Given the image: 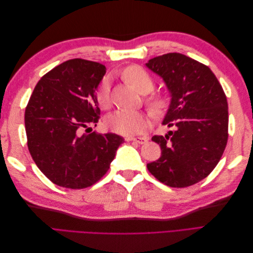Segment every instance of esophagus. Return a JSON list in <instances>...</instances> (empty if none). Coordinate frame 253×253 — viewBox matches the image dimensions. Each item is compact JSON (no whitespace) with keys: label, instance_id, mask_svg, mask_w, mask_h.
Masks as SVG:
<instances>
[{"label":"esophagus","instance_id":"34e87169","mask_svg":"<svg viewBox=\"0 0 253 253\" xmlns=\"http://www.w3.org/2000/svg\"><path fill=\"white\" fill-rule=\"evenodd\" d=\"M126 140L127 141H134L136 143H139V144H143L148 141L147 137H135V138H126Z\"/></svg>","mask_w":253,"mask_h":253}]
</instances>
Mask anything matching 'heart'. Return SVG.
<instances>
[{
	"label": "heart",
	"mask_w": 253,
	"mask_h": 253,
	"mask_svg": "<svg viewBox=\"0 0 253 253\" xmlns=\"http://www.w3.org/2000/svg\"><path fill=\"white\" fill-rule=\"evenodd\" d=\"M125 79L141 94H148L154 87V79L140 66H129L124 72ZM111 97V83L106 77L102 80L97 91L98 102L101 106H108ZM147 103L155 114L163 112L168 103L169 96L165 93H154L148 99ZM150 118L145 113L139 111L117 110L110 114L105 119V126L111 131L125 136H132L144 132L149 127Z\"/></svg>",
	"instance_id": "obj_1"
}]
</instances>
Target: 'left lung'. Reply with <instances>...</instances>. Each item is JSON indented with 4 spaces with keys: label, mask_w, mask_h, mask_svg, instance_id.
Here are the masks:
<instances>
[{
    "label": "left lung",
    "mask_w": 253,
    "mask_h": 253,
    "mask_svg": "<svg viewBox=\"0 0 253 253\" xmlns=\"http://www.w3.org/2000/svg\"><path fill=\"white\" fill-rule=\"evenodd\" d=\"M162 77L171 102L163 125L174 131L153 136L162 156L147 165L150 173L172 188H186L206 178L218 164L228 140V103L210 68L182 53L149 60Z\"/></svg>",
    "instance_id": "1"
}]
</instances>
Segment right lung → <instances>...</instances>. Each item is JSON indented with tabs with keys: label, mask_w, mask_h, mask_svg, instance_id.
<instances>
[{
	"label": "right lung",
	"mask_w": 253,
	"mask_h": 253,
	"mask_svg": "<svg viewBox=\"0 0 253 253\" xmlns=\"http://www.w3.org/2000/svg\"><path fill=\"white\" fill-rule=\"evenodd\" d=\"M106 72L94 61L72 59L45 74L25 110L30 155L57 186H93L110 169L124 137L86 134L100 115L96 90Z\"/></svg>",
	"instance_id": "1"
}]
</instances>
